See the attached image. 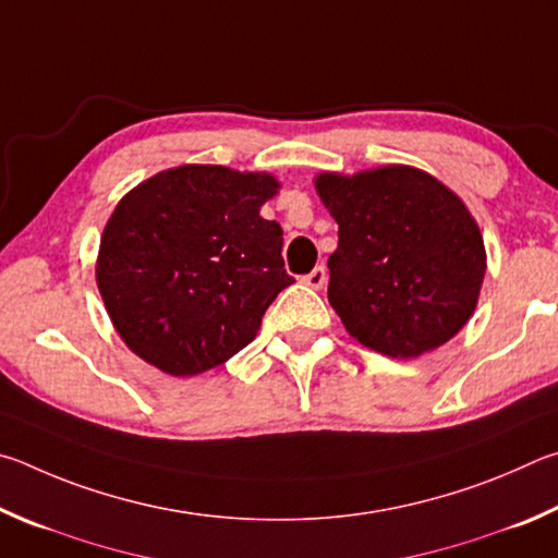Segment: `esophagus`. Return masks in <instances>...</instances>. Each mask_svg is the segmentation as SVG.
Masks as SVG:
<instances>
[{"mask_svg":"<svg viewBox=\"0 0 558 558\" xmlns=\"http://www.w3.org/2000/svg\"><path fill=\"white\" fill-rule=\"evenodd\" d=\"M326 281H328V271H326V267H316L314 271L306 274V277H304V284H306V287H311V289H324V287H326Z\"/></svg>","mask_w":558,"mask_h":558,"instance_id":"34e87169","label":"esophagus"}]
</instances>
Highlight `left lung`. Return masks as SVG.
<instances>
[{
    "mask_svg": "<svg viewBox=\"0 0 558 558\" xmlns=\"http://www.w3.org/2000/svg\"><path fill=\"white\" fill-rule=\"evenodd\" d=\"M338 222L328 301L350 336L389 357L444 345L473 316L485 244L463 201L412 166L320 173Z\"/></svg>",
    "mask_w": 558,
    "mask_h": 558,
    "instance_id": "left-lung-1",
    "label": "left lung"
}]
</instances>
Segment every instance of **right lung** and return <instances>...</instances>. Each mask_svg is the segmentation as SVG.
Segmentation results:
<instances>
[{
  "instance_id": "right-lung-1",
  "label": "right lung",
  "mask_w": 558,
  "mask_h": 558,
  "mask_svg": "<svg viewBox=\"0 0 558 558\" xmlns=\"http://www.w3.org/2000/svg\"><path fill=\"white\" fill-rule=\"evenodd\" d=\"M269 173L189 163L117 203L97 254V289L132 353L173 377L222 365L250 345L264 311L294 284L284 232L259 208Z\"/></svg>"
}]
</instances>
